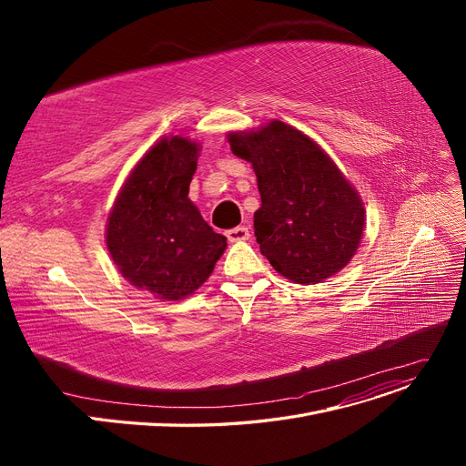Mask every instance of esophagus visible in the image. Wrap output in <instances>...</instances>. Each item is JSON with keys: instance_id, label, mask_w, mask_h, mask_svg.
Segmentation results:
<instances>
[{"instance_id": "1", "label": "esophagus", "mask_w": 466, "mask_h": 466, "mask_svg": "<svg viewBox=\"0 0 466 466\" xmlns=\"http://www.w3.org/2000/svg\"><path fill=\"white\" fill-rule=\"evenodd\" d=\"M227 238L228 241L236 243V241H246L249 239V230L246 227H236V228H230L227 230Z\"/></svg>"}]
</instances>
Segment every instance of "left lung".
<instances>
[{
  "instance_id": "1",
  "label": "left lung",
  "mask_w": 466,
  "mask_h": 466,
  "mask_svg": "<svg viewBox=\"0 0 466 466\" xmlns=\"http://www.w3.org/2000/svg\"><path fill=\"white\" fill-rule=\"evenodd\" d=\"M228 143L255 169L262 202L255 236L276 272L302 285L339 272L360 243L364 206L330 157L281 120L230 132Z\"/></svg>"
}]
</instances>
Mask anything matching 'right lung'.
<instances>
[{
    "mask_svg": "<svg viewBox=\"0 0 466 466\" xmlns=\"http://www.w3.org/2000/svg\"><path fill=\"white\" fill-rule=\"evenodd\" d=\"M198 143L162 137L136 164L107 218L106 243L122 278L162 300L202 287L227 249L188 200Z\"/></svg>",
    "mask_w": 466,
    "mask_h": 466,
    "instance_id": "add662e5",
    "label": "right lung"
}]
</instances>
